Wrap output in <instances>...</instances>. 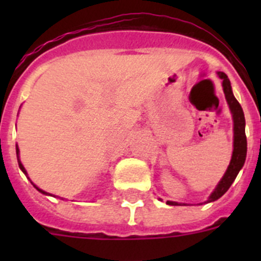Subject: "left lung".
Returning <instances> with one entry per match:
<instances>
[{
  "mask_svg": "<svg viewBox=\"0 0 261 261\" xmlns=\"http://www.w3.org/2000/svg\"><path fill=\"white\" fill-rule=\"evenodd\" d=\"M218 77L222 80V87L223 92H225L226 101H227L228 107H230V111L232 114L233 118V151L232 156H231L230 165H228L227 170L223 174L222 179L220 180V183L217 184V187L215 188V191L212 192L211 196L208 197L204 203H210V202L216 201L220 197H222L223 194L227 192V189L230 188L231 184L233 183L235 178L238 177L239 172H240L241 168L244 167L245 159H246V151H247V141H246V135H245V116L244 111L241 109L240 103L238 102V99L235 98L232 93V88H231V83L228 81L227 75L223 72H218ZM168 204L170 206H178V202H172L167 201Z\"/></svg>",
  "mask_w": 261,
  "mask_h": 261,
  "instance_id": "8db88e82",
  "label": "left lung"
}]
</instances>
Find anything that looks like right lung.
Returning a JSON list of instances; mask_svg holds the SVG:
<instances>
[{
  "mask_svg": "<svg viewBox=\"0 0 261 261\" xmlns=\"http://www.w3.org/2000/svg\"><path fill=\"white\" fill-rule=\"evenodd\" d=\"M16 154H17V162H18V167H20V169H21V170H22V172H23V173H25V174H26V175H28V173H26L25 168H23V165H22V164H21V162H20V156H18V147H17V146H16ZM28 178H29V177H28ZM29 179H30V178H29ZM30 181H31V180H30ZM31 183H33V181H31ZM33 186H34V187H35V188H36V189H38V191H39V192H40V193H43V194H49V193H48V192H45V191H43V189L38 188V187H36V186H35V184H34V183H33ZM49 196H51V194H49Z\"/></svg>",
  "mask_w": 261,
  "mask_h": 261,
  "instance_id": "1",
  "label": "right lung"
}]
</instances>
